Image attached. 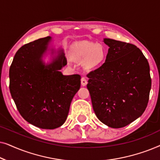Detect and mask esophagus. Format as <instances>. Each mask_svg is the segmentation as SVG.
<instances>
[{
	"mask_svg": "<svg viewBox=\"0 0 160 160\" xmlns=\"http://www.w3.org/2000/svg\"><path fill=\"white\" fill-rule=\"evenodd\" d=\"M81 84H82V86L84 87L86 86V85L87 84V81L86 80V78H82V79H81Z\"/></svg>",
	"mask_w": 160,
	"mask_h": 160,
	"instance_id": "obj_1",
	"label": "esophagus"
}]
</instances>
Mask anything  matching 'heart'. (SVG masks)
I'll return each mask as SVG.
<instances>
[{"label":"heart","instance_id":"heart-1","mask_svg":"<svg viewBox=\"0 0 160 160\" xmlns=\"http://www.w3.org/2000/svg\"><path fill=\"white\" fill-rule=\"evenodd\" d=\"M106 54L103 46L89 41L78 43L72 49V58L78 61L83 60V66L87 70L100 66L104 62Z\"/></svg>","mask_w":160,"mask_h":160}]
</instances>
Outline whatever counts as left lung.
Returning <instances> with one entry per match:
<instances>
[{
	"instance_id": "8db88e82",
	"label": "left lung",
	"mask_w": 160,
	"mask_h": 160,
	"mask_svg": "<svg viewBox=\"0 0 160 160\" xmlns=\"http://www.w3.org/2000/svg\"><path fill=\"white\" fill-rule=\"evenodd\" d=\"M109 49L105 62L91 71L87 89L98 119L121 128L141 117L152 86L149 65L136 46L104 38Z\"/></svg>"
}]
</instances>
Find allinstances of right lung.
<instances>
[{"label": "right lung", "mask_w": 160, "mask_h": 160, "mask_svg": "<svg viewBox=\"0 0 160 160\" xmlns=\"http://www.w3.org/2000/svg\"><path fill=\"white\" fill-rule=\"evenodd\" d=\"M52 37L22 46L9 69V89L22 117L41 129L58 128L65 123L70 106L81 85L77 74L65 76L60 70L67 65L64 51L50 48ZM48 51L57 53L51 62L42 58Z\"/></svg>", "instance_id": "obj_1"}]
</instances>
